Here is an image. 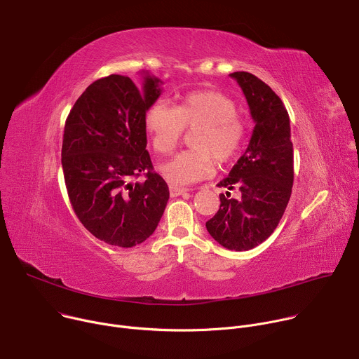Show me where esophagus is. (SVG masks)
<instances>
[{
  "label": "esophagus",
  "instance_id": "esophagus-1",
  "mask_svg": "<svg viewBox=\"0 0 359 359\" xmlns=\"http://www.w3.org/2000/svg\"><path fill=\"white\" fill-rule=\"evenodd\" d=\"M169 190H170V196H172V197H177V196H180V194H183V193L187 191V189L179 187V186H173V184L169 186Z\"/></svg>",
  "mask_w": 359,
  "mask_h": 359
}]
</instances>
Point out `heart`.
Here are the masks:
<instances>
[{
	"label": "heart",
	"mask_w": 359,
	"mask_h": 359,
	"mask_svg": "<svg viewBox=\"0 0 359 359\" xmlns=\"http://www.w3.org/2000/svg\"><path fill=\"white\" fill-rule=\"evenodd\" d=\"M236 100L219 90H193L183 95L176 108L166 102L153 104L144 115L150 140L161 155H169L186 128H196L191 144L161 166L163 177L173 184H190L206 179L219 163L233 161L245 139V122L237 114Z\"/></svg>",
	"instance_id": "b5f03b06"
}]
</instances>
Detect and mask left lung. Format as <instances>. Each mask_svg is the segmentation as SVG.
Returning a JSON list of instances; mask_svg holds the SVG:
<instances>
[{
    "mask_svg": "<svg viewBox=\"0 0 359 359\" xmlns=\"http://www.w3.org/2000/svg\"><path fill=\"white\" fill-rule=\"evenodd\" d=\"M230 76L243 89L255 125L244 155L217 184L238 189L241 197L220 194V209L206 229L223 247L245 251L267 240L285 212L294 182V150L290 116L278 95L250 72Z\"/></svg>",
    "mask_w": 359,
    "mask_h": 359,
    "instance_id": "1",
    "label": "left lung"
}]
</instances>
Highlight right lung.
<instances>
[{
	"mask_svg": "<svg viewBox=\"0 0 359 359\" xmlns=\"http://www.w3.org/2000/svg\"><path fill=\"white\" fill-rule=\"evenodd\" d=\"M143 72V88L122 75L90 83L64 129L62 170L72 209L96 238L118 247L143 243L156 230L169 187L146 150L144 115L162 93ZM144 175L143 182L132 178Z\"/></svg>",
	"mask_w": 359,
	"mask_h": 359,
	"instance_id": "add662e5",
	"label": "right lung"
}]
</instances>
